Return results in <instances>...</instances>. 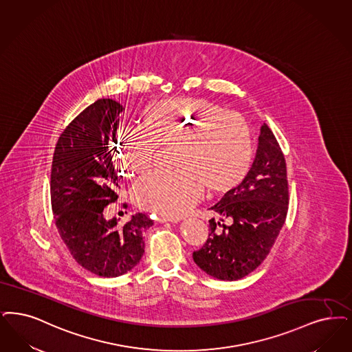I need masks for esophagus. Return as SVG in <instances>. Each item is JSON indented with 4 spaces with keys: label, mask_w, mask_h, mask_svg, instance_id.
Segmentation results:
<instances>
[{
    "label": "esophagus",
    "mask_w": 352,
    "mask_h": 352,
    "mask_svg": "<svg viewBox=\"0 0 352 352\" xmlns=\"http://www.w3.org/2000/svg\"><path fill=\"white\" fill-rule=\"evenodd\" d=\"M157 220L160 223H179L182 219L179 216H164V214H160L157 217Z\"/></svg>",
    "instance_id": "34e87169"
}]
</instances>
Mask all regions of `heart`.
I'll list each match as a JSON object with an SVG mask.
<instances>
[{"label": "heart", "mask_w": 352, "mask_h": 352, "mask_svg": "<svg viewBox=\"0 0 352 352\" xmlns=\"http://www.w3.org/2000/svg\"><path fill=\"white\" fill-rule=\"evenodd\" d=\"M139 131H122L113 148L115 169L133 178L148 173L157 146L174 142L175 173H157L133 188L138 206L164 216H178L212 194L229 192L252 169L254 140L239 113L204 99H166L146 104Z\"/></svg>", "instance_id": "obj_1"}]
</instances>
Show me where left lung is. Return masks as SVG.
Returning a JSON list of instances; mask_svg holds the SVG:
<instances>
[{"label":"left lung","instance_id":"left-lung-1","mask_svg":"<svg viewBox=\"0 0 352 352\" xmlns=\"http://www.w3.org/2000/svg\"><path fill=\"white\" fill-rule=\"evenodd\" d=\"M253 166L245 181L226 192L211 210L208 239L192 254L206 274L239 280L267 256L288 212L285 158L267 124L261 128Z\"/></svg>","mask_w":352,"mask_h":352}]
</instances>
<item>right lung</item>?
I'll list each match as a JSON object with an SVG mask.
<instances>
[{"label":"right lung","mask_w":352,"mask_h":352,"mask_svg":"<svg viewBox=\"0 0 352 352\" xmlns=\"http://www.w3.org/2000/svg\"><path fill=\"white\" fill-rule=\"evenodd\" d=\"M123 106L113 99H98L77 115L57 140L51 170V203L60 237L74 261L85 270L115 278L140 262L142 233L153 226L145 213L126 224L103 210L118 199L113 169L115 141Z\"/></svg>","instance_id":"right-lung-1"}]
</instances>
